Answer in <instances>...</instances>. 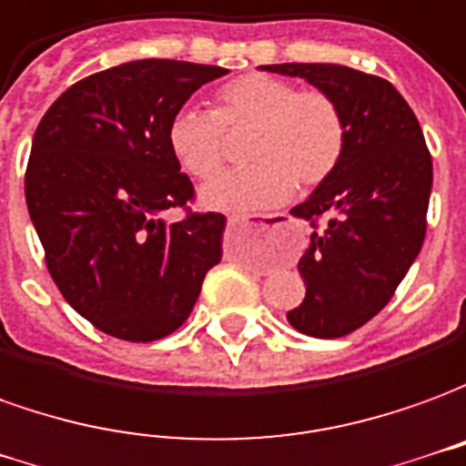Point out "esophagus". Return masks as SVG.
Here are the masks:
<instances>
[{"label": "esophagus", "instance_id": "1", "mask_svg": "<svg viewBox=\"0 0 466 466\" xmlns=\"http://www.w3.org/2000/svg\"><path fill=\"white\" fill-rule=\"evenodd\" d=\"M260 226H280L283 220L289 216H283V213H270V216H258ZM250 220L243 216H230L228 218V226H248Z\"/></svg>", "mask_w": 466, "mask_h": 466}]
</instances>
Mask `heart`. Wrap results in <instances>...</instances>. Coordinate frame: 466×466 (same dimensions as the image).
Here are the masks:
<instances>
[{
    "instance_id": "obj_1",
    "label": "heart",
    "mask_w": 466,
    "mask_h": 466,
    "mask_svg": "<svg viewBox=\"0 0 466 466\" xmlns=\"http://www.w3.org/2000/svg\"><path fill=\"white\" fill-rule=\"evenodd\" d=\"M253 127L246 157L253 163L218 173L200 187L216 210H258L286 203L296 186H321L346 150V120L333 97L299 90L273 75H243L216 92L213 112L186 105L167 125V147L193 177L223 163V130Z\"/></svg>"
}]
</instances>
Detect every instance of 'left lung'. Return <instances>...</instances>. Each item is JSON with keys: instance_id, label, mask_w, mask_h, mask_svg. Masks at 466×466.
Returning <instances> with one entry per match:
<instances>
[{"instance_id": "8db88e82", "label": "left lung", "mask_w": 466, "mask_h": 466, "mask_svg": "<svg viewBox=\"0 0 466 466\" xmlns=\"http://www.w3.org/2000/svg\"><path fill=\"white\" fill-rule=\"evenodd\" d=\"M326 92L346 120V150L329 180L291 216L316 220L299 260L301 306L286 313L296 331L339 339L384 309L421 250L431 193V155L417 115L391 82L344 65H263Z\"/></svg>"}]
</instances>
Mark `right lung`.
Wrapping results in <instances>:
<instances>
[{
  "label": "right lung",
  "instance_id": "right-lung-1",
  "mask_svg": "<svg viewBox=\"0 0 466 466\" xmlns=\"http://www.w3.org/2000/svg\"><path fill=\"white\" fill-rule=\"evenodd\" d=\"M228 75L216 65L133 59L85 77L45 112L25 196L59 293L122 341H157L186 321L220 260L226 218L190 213L193 183L167 147L187 97Z\"/></svg>",
  "mask_w": 466,
  "mask_h": 466
}]
</instances>
